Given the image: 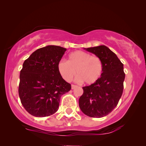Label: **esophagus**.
<instances>
[{
	"label": "esophagus",
	"mask_w": 146,
	"mask_h": 146,
	"mask_svg": "<svg viewBox=\"0 0 146 146\" xmlns=\"http://www.w3.org/2000/svg\"><path fill=\"white\" fill-rule=\"evenodd\" d=\"M71 87H72V89H74V88H76L77 87V86H76V85H74V84H72Z\"/></svg>",
	"instance_id": "1"
}]
</instances>
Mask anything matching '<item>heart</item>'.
<instances>
[{"instance_id":"b5f03b06","label":"heart","mask_w":146,"mask_h":146,"mask_svg":"<svg viewBox=\"0 0 146 146\" xmlns=\"http://www.w3.org/2000/svg\"><path fill=\"white\" fill-rule=\"evenodd\" d=\"M60 74L66 82L72 80L76 74V81L92 84L100 78L104 72L102 60L86 52L78 50L70 53L68 60H62L58 64Z\"/></svg>"}]
</instances>
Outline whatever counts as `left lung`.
<instances>
[{"mask_svg":"<svg viewBox=\"0 0 146 146\" xmlns=\"http://www.w3.org/2000/svg\"><path fill=\"white\" fill-rule=\"evenodd\" d=\"M84 49L102 60L104 72L96 82L82 88L84 93L79 99V106L88 116L102 117L116 107L122 95L123 65L116 54L104 45Z\"/></svg>","mask_w":146,"mask_h":146,"instance_id":"8db88e82","label":"left lung"}]
</instances>
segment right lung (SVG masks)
I'll use <instances>...</instances> for the list:
<instances>
[{
  "label": "right lung",
  "mask_w": 146,
  "mask_h": 146,
  "mask_svg": "<svg viewBox=\"0 0 146 146\" xmlns=\"http://www.w3.org/2000/svg\"><path fill=\"white\" fill-rule=\"evenodd\" d=\"M66 50L58 46H46L36 50L24 62L19 94L30 114L40 117L54 114L58 110L61 96L70 90V84L58 70Z\"/></svg>",
  "instance_id": "1"
}]
</instances>
